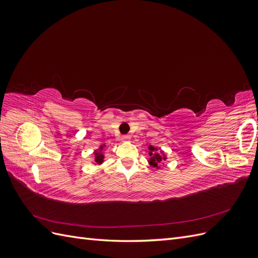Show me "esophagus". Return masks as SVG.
<instances>
[{
	"instance_id": "obj_1",
	"label": "esophagus",
	"mask_w": 258,
	"mask_h": 258,
	"mask_svg": "<svg viewBox=\"0 0 258 258\" xmlns=\"http://www.w3.org/2000/svg\"><path fill=\"white\" fill-rule=\"evenodd\" d=\"M129 140H130V136H128V135H124V136L121 137V141L122 142H128Z\"/></svg>"
}]
</instances>
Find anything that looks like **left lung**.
<instances>
[{"mask_svg": "<svg viewBox=\"0 0 258 258\" xmlns=\"http://www.w3.org/2000/svg\"><path fill=\"white\" fill-rule=\"evenodd\" d=\"M148 150H150V152H148V154H150V163L151 166L155 167V168H159L161 163L166 160V156L163 155H159L158 153H156V151H157V148H155L154 146L150 145L148 146Z\"/></svg>", "mask_w": 258, "mask_h": 258, "instance_id": "8db88e82", "label": "left lung"}]
</instances>
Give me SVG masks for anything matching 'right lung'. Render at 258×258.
<instances>
[{
  "label": "right lung",
  "instance_id": "1",
  "mask_svg": "<svg viewBox=\"0 0 258 258\" xmlns=\"http://www.w3.org/2000/svg\"><path fill=\"white\" fill-rule=\"evenodd\" d=\"M102 150H103V146H101L100 147V151L99 152H96V162L97 163H102L103 162V158H104V156H103V154L102 153H101V152H102Z\"/></svg>",
  "mask_w": 258,
  "mask_h": 258
}]
</instances>
